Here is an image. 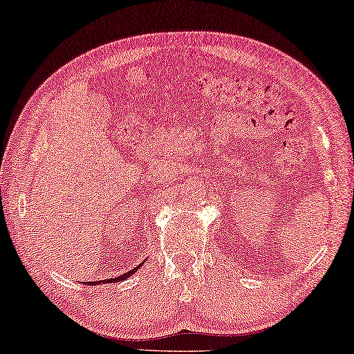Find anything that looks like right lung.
<instances>
[{
  "mask_svg": "<svg viewBox=\"0 0 354 354\" xmlns=\"http://www.w3.org/2000/svg\"><path fill=\"white\" fill-rule=\"evenodd\" d=\"M142 265V263H141ZM139 268V266H136V268H133V270H130L129 273H124L122 276H119V277H111V279H105V281H102V282H106V283H109V282H119V281H124V279H127V277L129 276H131L133 273H135V271ZM98 283H100V281H97ZM97 282H88V286H91V283H97Z\"/></svg>",
  "mask_w": 354,
  "mask_h": 354,
  "instance_id": "right-lung-1",
  "label": "right lung"
}]
</instances>
